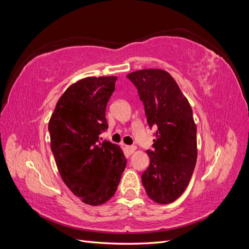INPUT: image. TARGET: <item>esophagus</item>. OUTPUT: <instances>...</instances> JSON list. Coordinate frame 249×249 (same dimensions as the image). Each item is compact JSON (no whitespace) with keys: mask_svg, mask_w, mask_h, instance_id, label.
I'll return each mask as SVG.
<instances>
[{"mask_svg":"<svg viewBox=\"0 0 249 249\" xmlns=\"http://www.w3.org/2000/svg\"><path fill=\"white\" fill-rule=\"evenodd\" d=\"M125 149H126L127 153L133 154V153L135 152V150H136V146H135V145H126V146H125Z\"/></svg>","mask_w":249,"mask_h":249,"instance_id":"obj_1","label":"esophagus"}]
</instances>
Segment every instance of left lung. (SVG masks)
<instances>
[{"instance_id": "1", "label": "left lung", "mask_w": 249, "mask_h": 249, "mask_svg": "<svg viewBox=\"0 0 249 249\" xmlns=\"http://www.w3.org/2000/svg\"><path fill=\"white\" fill-rule=\"evenodd\" d=\"M138 90L147 124L154 127L149 166L141 179L150 199L167 205L183 194L197 159L196 125L189 102L177 82L162 70H142L126 76Z\"/></svg>"}]
</instances>
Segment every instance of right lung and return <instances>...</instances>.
<instances>
[{"label":"right lung","mask_w":249,"mask_h":249,"mask_svg":"<svg viewBox=\"0 0 249 249\" xmlns=\"http://www.w3.org/2000/svg\"><path fill=\"white\" fill-rule=\"evenodd\" d=\"M116 77L78 81L60 97L49 123L51 149L63 182L90 206L114 195L126 159L116 144L100 135L108 129L106 107Z\"/></svg>","instance_id":"right-lung-1"}]
</instances>
